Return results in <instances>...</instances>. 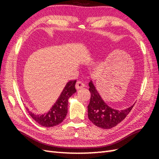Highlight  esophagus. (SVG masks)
I'll use <instances>...</instances> for the list:
<instances>
[{
    "mask_svg": "<svg viewBox=\"0 0 159 159\" xmlns=\"http://www.w3.org/2000/svg\"><path fill=\"white\" fill-rule=\"evenodd\" d=\"M85 87V84L81 80H78L76 83V88L77 89H81L83 87Z\"/></svg>",
    "mask_w": 159,
    "mask_h": 159,
    "instance_id": "34e87169",
    "label": "esophagus"
}]
</instances>
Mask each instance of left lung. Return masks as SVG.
I'll use <instances>...</instances> for the list:
<instances>
[{"mask_svg": "<svg viewBox=\"0 0 159 159\" xmlns=\"http://www.w3.org/2000/svg\"><path fill=\"white\" fill-rule=\"evenodd\" d=\"M91 98L88 107V117L92 122L99 128L109 129L125 119L134 106L124 110H117L110 107L104 102L98 92L93 81L89 83Z\"/></svg>", "mask_w": 159, "mask_h": 159, "instance_id": "1", "label": "left lung"}]
</instances>
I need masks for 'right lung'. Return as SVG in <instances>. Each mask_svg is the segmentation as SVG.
Wrapping results in <instances>:
<instances>
[{
	"label": "right lung",
	"instance_id": "1",
	"mask_svg": "<svg viewBox=\"0 0 159 159\" xmlns=\"http://www.w3.org/2000/svg\"><path fill=\"white\" fill-rule=\"evenodd\" d=\"M76 82V80H74L67 83L56 102L47 113L42 115H38L29 111L28 108H26V109L28 111L33 119L41 126L44 127L57 126L61 123L67 116L68 99L74 93L76 92L75 89Z\"/></svg>",
	"mask_w": 159,
	"mask_h": 159
}]
</instances>
